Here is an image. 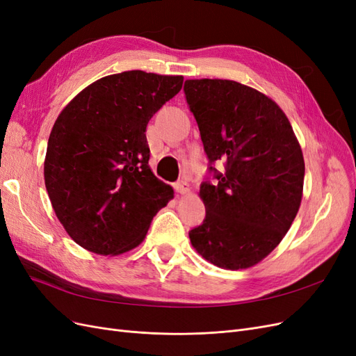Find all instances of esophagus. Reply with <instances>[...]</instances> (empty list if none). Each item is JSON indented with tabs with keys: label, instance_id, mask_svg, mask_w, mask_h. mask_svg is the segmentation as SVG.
Here are the masks:
<instances>
[{
	"label": "esophagus",
	"instance_id": "1",
	"mask_svg": "<svg viewBox=\"0 0 356 356\" xmlns=\"http://www.w3.org/2000/svg\"><path fill=\"white\" fill-rule=\"evenodd\" d=\"M174 188L177 193H181V195H184V193L190 191V187H188V182L184 181V179H178L175 184H174Z\"/></svg>",
	"mask_w": 356,
	"mask_h": 356
}]
</instances>
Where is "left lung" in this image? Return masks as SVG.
I'll return each mask as SVG.
<instances>
[{"label":"left lung","mask_w":356,"mask_h":356,"mask_svg":"<svg viewBox=\"0 0 356 356\" xmlns=\"http://www.w3.org/2000/svg\"><path fill=\"white\" fill-rule=\"evenodd\" d=\"M184 93L209 160L200 184L207 215L188 232L191 245L215 266L248 268L275 250L296 218L303 153L284 111L258 90L202 79L187 80Z\"/></svg>","instance_id":"8db88e82"}]
</instances>
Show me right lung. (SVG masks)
Wrapping results in <instances>:
<instances>
[{
  "mask_svg": "<svg viewBox=\"0 0 356 356\" xmlns=\"http://www.w3.org/2000/svg\"><path fill=\"white\" fill-rule=\"evenodd\" d=\"M182 75L126 71L92 83L53 124L44 182L56 217L84 250L138 246L174 197L148 166L147 124L181 90Z\"/></svg>",
  "mask_w": 356,
  "mask_h": 356,
  "instance_id": "right-lung-1",
  "label": "right lung"
}]
</instances>
